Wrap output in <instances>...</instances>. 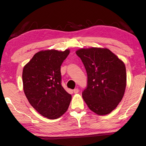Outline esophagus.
Here are the masks:
<instances>
[{
    "mask_svg": "<svg viewBox=\"0 0 146 146\" xmlns=\"http://www.w3.org/2000/svg\"><path fill=\"white\" fill-rule=\"evenodd\" d=\"M73 92L74 93H78L79 92V90L78 88H75V90H73Z\"/></svg>",
    "mask_w": 146,
    "mask_h": 146,
    "instance_id": "obj_1",
    "label": "esophagus"
}]
</instances>
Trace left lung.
<instances>
[{
    "label": "left lung",
    "mask_w": 146,
    "mask_h": 146,
    "mask_svg": "<svg viewBox=\"0 0 146 146\" xmlns=\"http://www.w3.org/2000/svg\"><path fill=\"white\" fill-rule=\"evenodd\" d=\"M76 54L82 60L88 75L87 87L82 91L84 100L94 113L109 114L117 108L124 95V64L106 48L81 49Z\"/></svg>",
    "instance_id": "1"
}]
</instances>
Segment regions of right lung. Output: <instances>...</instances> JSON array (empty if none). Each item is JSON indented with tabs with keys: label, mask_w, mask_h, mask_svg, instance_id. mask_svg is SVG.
<instances>
[{
	"label": "right lung",
	"mask_w": 146,
	"mask_h": 146,
	"mask_svg": "<svg viewBox=\"0 0 146 146\" xmlns=\"http://www.w3.org/2000/svg\"><path fill=\"white\" fill-rule=\"evenodd\" d=\"M70 50L41 51L24 66V93L36 111L49 119H56L68 110L71 95L62 86L60 66Z\"/></svg>",
	"instance_id": "right-lung-1"
}]
</instances>
